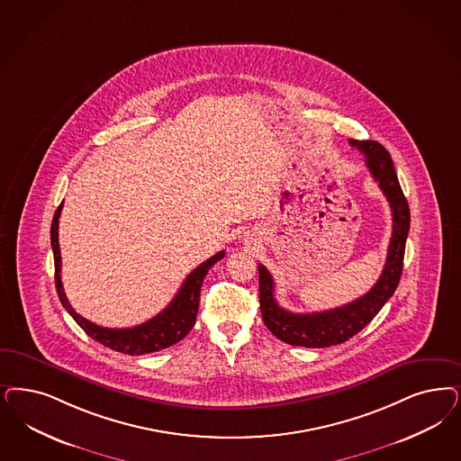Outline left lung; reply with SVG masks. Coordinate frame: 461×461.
<instances>
[{
  "instance_id": "left-lung-1",
  "label": "left lung",
  "mask_w": 461,
  "mask_h": 461,
  "mask_svg": "<svg viewBox=\"0 0 461 461\" xmlns=\"http://www.w3.org/2000/svg\"><path fill=\"white\" fill-rule=\"evenodd\" d=\"M349 143L365 153L366 167L380 184V189L392 207L393 233L386 262L380 279L365 296L344 306L318 313H291L281 308L274 298V279L269 270L258 264V293L264 323L272 334L291 346L320 349L349 340L378 315L384 303L393 296L400 283L405 241L411 228V211L398 184L393 161L390 153L376 141L349 140Z\"/></svg>"
}]
</instances>
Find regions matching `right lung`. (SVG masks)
Masks as SVG:
<instances>
[{"instance_id": "1", "label": "right lung", "mask_w": 461, "mask_h": 461, "mask_svg": "<svg viewBox=\"0 0 461 461\" xmlns=\"http://www.w3.org/2000/svg\"><path fill=\"white\" fill-rule=\"evenodd\" d=\"M63 203L56 209L52 224H50V245L54 252V269H56V289L58 296L63 303L66 312L75 318V321L81 329L90 335L94 340L100 342L102 346L112 350H119L129 356H141L157 350L165 349L182 340L189 334L197 318L199 310V294L201 286L206 277L209 269L224 257V252H218L203 262L199 267L192 270L184 281L182 287L178 289L176 296L172 303L158 313L157 317L144 321L141 325H136L132 329H107L92 323L90 320L78 315L73 306L68 302L61 283V252H59V240H58V228H59V216H61Z\"/></svg>"}]
</instances>
